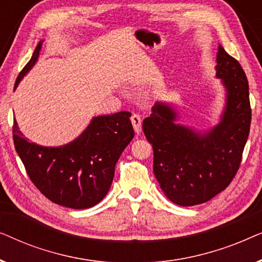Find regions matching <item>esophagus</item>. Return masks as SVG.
Returning a JSON list of instances; mask_svg holds the SVG:
<instances>
[{
    "mask_svg": "<svg viewBox=\"0 0 262 262\" xmlns=\"http://www.w3.org/2000/svg\"><path fill=\"white\" fill-rule=\"evenodd\" d=\"M131 123L132 126L135 128L136 134H139L142 131V118L139 114H132L131 117Z\"/></svg>",
    "mask_w": 262,
    "mask_h": 262,
    "instance_id": "esophagus-1",
    "label": "esophagus"
}]
</instances>
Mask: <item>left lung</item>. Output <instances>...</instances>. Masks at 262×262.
I'll list each match as a JSON object with an SVG mask.
<instances>
[{"instance_id": "8db88e82", "label": "left lung", "mask_w": 262, "mask_h": 262, "mask_svg": "<svg viewBox=\"0 0 262 262\" xmlns=\"http://www.w3.org/2000/svg\"><path fill=\"white\" fill-rule=\"evenodd\" d=\"M216 78L224 88V107L214 126L200 130L179 123L173 103L156 101L143 121L154 150V174L170 202L193 206L228 187L248 139L252 111L248 81L237 60L218 45Z\"/></svg>"}]
</instances>
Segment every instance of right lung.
Wrapping results in <instances>:
<instances>
[{
  "label": "right lung",
  "instance_id": "1",
  "mask_svg": "<svg viewBox=\"0 0 262 262\" xmlns=\"http://www.w3.org/2000/svg\"><path fill=\"white\" fill-rule=\"evenodd\" d=\"M42 41L16 78L15 87L35 66ZM130 112L93 117L82 134L64 145L31 143L14 120L13 138L28 177L46 198L70 209H89L105 198L114 167L134 138Z\"/></svg>",
  "mask_w": 262,
  "mask_h": 262
}]
</instances>
